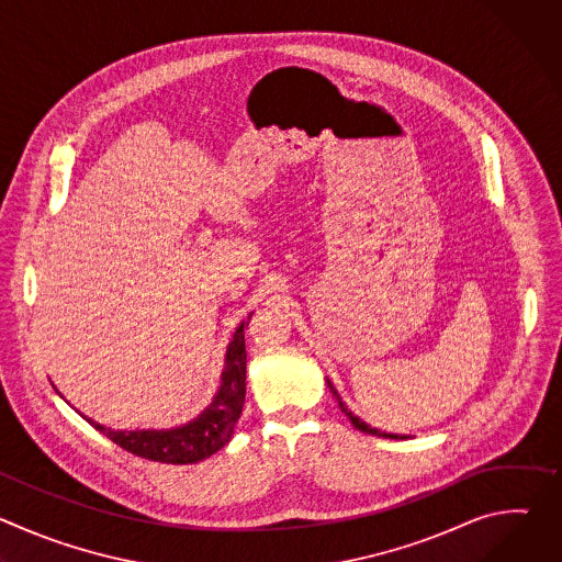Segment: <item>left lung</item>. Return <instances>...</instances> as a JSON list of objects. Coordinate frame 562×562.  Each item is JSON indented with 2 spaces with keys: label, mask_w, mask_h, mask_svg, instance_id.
Segmentation results:
<instances>
[{
  "label": "left lung",
  "mask_w": 562,
  "mask_h": 562,
  "mask_svg": "<svg viewBox=\"0 0 562 562\" xmlns=\"http://www.w3.org/2000/svg\"><path fill=\"white\" fill-rule=\"evenodd\" d=\"M327 384H329V389H331V393H334V395H336V400H338V405H340V409H342V412H345V416H347V418H349V420H351V425H353V427H356V429H360V431H364V434H371V436H378V438H391V440H397V438H400V440H403V438H405V436H397V434H384V431H380V429H373V427H369V425H367V423H362V420H360V418H358V416H353V414H351V412H349V409H347V405H345V403H342V397H340V395H338V391H336V389H334V384H331V382H329V380H327Z\"/></svg>",
  "instance_id": "obj_1"
}]
</instances>
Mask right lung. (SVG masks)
Instances as JSON below:
<instances>
[{
    "instance_id": "add662e5",
    "label": "right lung",
    "mask_w": 562,
    "mask_h": 562,
    "mask_svg": "<svg viewBox=\"0 0 562 562\" xmlns=\"http://www.w3.org/2000/svg\"><path fill=\"white\" fill-rule=\"evenodd\" d=\"M251 317V315H249ZM243 323L233 340L226 347L222 384L213 397V403L191 423L176 429H142V431H115L91 418H87L100 434L120 445L122 449L155 462L167 464H193L215 451H220L233 436V429L245 407L247 393V349H245V327Z\"/></svg>"
}]
</instances>
